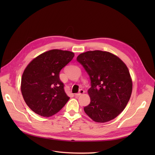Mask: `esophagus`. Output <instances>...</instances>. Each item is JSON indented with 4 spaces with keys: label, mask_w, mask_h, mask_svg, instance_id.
I'll return each mask as SVG.
<instances>
[{
    "label": "esophagus",
    "mask_w": 155,
    "mask_h": 155,
    "mask_svg": "<svg viewBox=\"0 0 155 155\" xmlns=\"http://www.w3.org/2000/svg\"><path fill=\"white\" fill-rule=\"evenodd\" d=\"M85 92V91H84L83 89H80V90H79V92L78 93H76V96H80L81 94H83Z\"/></svg>",
    "instance_id": "1"
}]
</instances>
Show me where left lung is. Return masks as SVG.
I'll use <instances>...</instances> for the list:
<instances>
[{
	"label": "left lung",
	"instance_id": "obj_1",
	"mask_svg": "<svg viewBox=\"0 0 155 155\" xmlns=\"http://www.w3.org/2000/svg\"><path fill=\"white\" fill-rule=\"evenodd\" d=\"M77 61L88 74L91 103L84 111L96 122L114 119L125 108L131 96L133 83L129 70L119 58L108 51H88Z\"/></svg>",
	"mask_w": 155,
	"mask_h": 155
}]
</instances>
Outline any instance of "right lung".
I'll list each match as a JSON object with an SVG mask.
<instances>
[{
    "instance_id": "obj_1",
    "label": "right lung",
    "mask_w": 155,
    "mask_h": 155,
    "mask_svg": "<svg viewBox=\"0 0 155 155\" xmlns=\"http://www.w3.org/2000/svg\"><path fill=\"white\" fill-rule=\"evenodd\" d=\"M74 57L72 51L51 50L28 64L21 79V92L27 105L43 117L58 112L69 97L59 79V72Z\"/></svg>"
}]
</instances>
